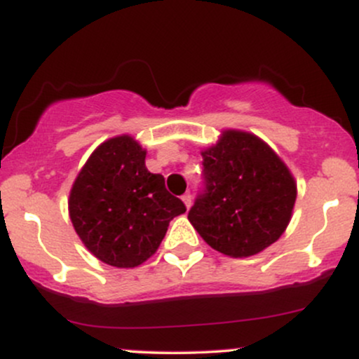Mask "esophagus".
<instances>
[{
    "label": "esophagus",
    "instance_id": "34e87169",
    "mask_svg": "<svg viewBox=\"0 0 359 359\" xmlns=\"http://www.w3.org/2000/svg\"><path fill=\"white\" fill-rule=\"evenodd\" d=\"M182 201H184V204H185V208H191L192 205V196H191V192H187V194H184L182 196Z\"/></svg>",
    "mask_w": 359,
    "mask_h": 359
}]
</instances>
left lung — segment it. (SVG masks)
<instances>
[{
    "mask_svg": "<svg viewBox=\"0 0 359 359\" xmlns=\"http://www.w3.org/2000/svg\"><path fill=\"white\" fill-rule=\"evenodd\" d=\"M205 191L189 221L211 248L233 258L259 253L282 236L297 199L283 160L257 135L224 130L201 151Z\"/></svg>",
    "mask_w": 359,
    "mask_h": 359,
    "instance_id": "left-lung-1",
    "label": "left lung"
}]
</instances>
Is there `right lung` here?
I'll return each mask as SVG.
<instances>
[{
  "label": "right lung",
  "mask_w": 359,
  "mask_h": 359,
  "mask_svg": "<svg viewBox=\"0 0 359 359\" xmlns=\"http://www.w3.org/2000/svg\"><path fill=\"white\" fill-rule=\"evenodd\" d=\"M147 150L130 135L102 142L81 168L69 194L77 236L101 262L135 269L165 236L168 222L185 212L160 174L145 167Z\"/></svg>",
  "instance_id": "obj_1"
}]
</instances>
